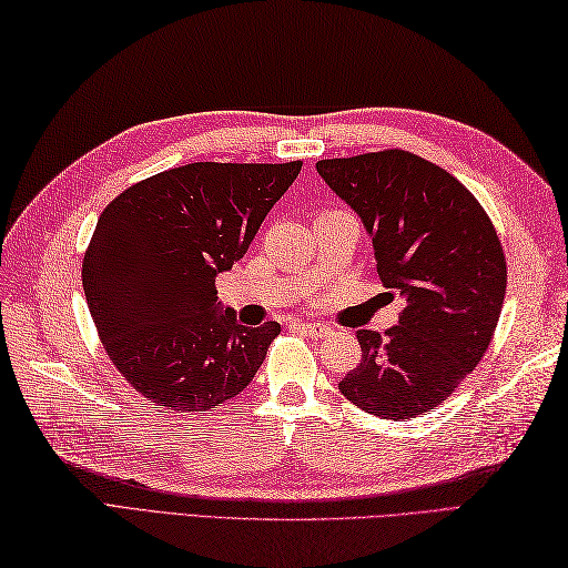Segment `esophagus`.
Instances as JSON below:
<instances>
[{"mask_svg": "<svg viewBox=\"0 0 568 568\" xmlns=\"http://www.w3.org/2000/svg\"><path fill=\"white\" fill-rule=\"evenodd\" d=\"M298 328L311 335V338H326V335L333 333V328L326 326V323H298Z\"/></svg>", "mask_w": 568, "mask_h": 568, "instance_id": "34e87169", "label": "esophagus"}]
</instances>
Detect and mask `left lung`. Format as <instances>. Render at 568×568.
<instances>
[{
	"mask_svg": "<svg viewBox=\"0 0 568 568\" xmlns=\"http://www.w3.org/2000/svg\"><path fill=\"white\" fill-rule=\"evenodd\" d=\"M363 217L397 326L357 331L363 361L341 379L345 399L382 419L438 407L480 363L500 321L507 262L485 207L442 166L404 149L316 164Z\"/></svg>",
	"mask_w": 568,
	"mask_h": 568,
	"instance_id": "8db88e82",
	"label": "left lung"
}]
</instances>
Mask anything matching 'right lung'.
<instances>
[{
    "label": "right lung",
    "instance_id": "right-lung-1",
    "mask_svg": "<svg viewBox=\"0 0 568 568\" xmlns=\"http://www.w3.org/2000/svg\"><path fill=\"white\" fill-rule=\"evenodd\" d=\"M301 171L195 161L110 201L83 260L102 348L159 409L207 412L250 385L282 326L217 314V272L245 257L264 215Z\"/></svg>",
    "mask_w": 568,
    "mask_h": 568
}]
</instances>
